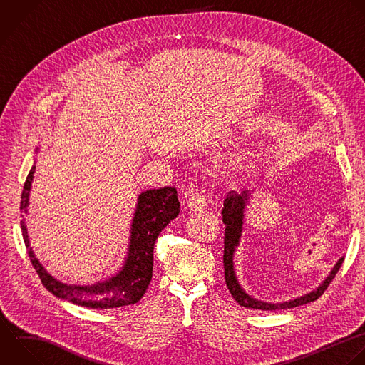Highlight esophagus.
Instances as JSON below:
<instances>
[{"mask_svg":"<svg viewBox=\"0 0 365 365\" xmlns=\"http://www.w3.org/2000/svg\"><path fill=\"white\" fill-rule=\"evenodd\" d=\"M207 205V201H205V197L202 194H194L188 198L187 201V207L188 210L191 211H197V210H201Z\"/></svg>","mask_w":365,"mask_h":365,"instance_id":"esophagus-1","label":"esophagus"}]
</instances>
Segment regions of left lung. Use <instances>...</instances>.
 <instances>
[{
  "instance_id": "8db88e82",
  "label": "left lung",
  "mask_w": 365,
  "mask_h": 365,
  "mask_svg": "<svg viewBox=\"0 0 365 365\" xmlns=\"http://www.w3.org/2000/svg\"><path fill=\"white\" fill-rule=\"evenodd\" d=\"M250 198V192L248 191H242L241 194H237L234 191H231L227 198L224 200V208L221 211L222 214V222L225 224V237H224V274H225V282L227 287L231 292V295L234 297V299L245 308H252V309H262V311H275V309H287V308H294L302 304H308L311 301H315L318 297H321L324 294V291L328 288L329 282L334 279L335 274L338 272L344 258H339L338 262L335 264V267L332 268V271L329 272V275L322 281V284L311 291L309 294H305L299 298L295 299H289L285 302H277V304H271V302H264V301H258L252 297H250L238 284V279L235 277V271H234V252L235 248L240 244V238H241V231H242V224H244V210L247 205V201Z\"/></svg>"
}]
</instances>
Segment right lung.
<instances>
[{"label":"right lung","instance_id":"1","mask_svg":"<svg viewBox=\"0 0 365 365\" xmlns=\"http://www.w3.org/2000/svg\"><path fill=\"white\" fill-rule=\"evenodd\" d=\"M34 173L36 165H33L24 182L20 205L23 214H27L29 211L30 190ZM178 214L180 201L175 188L164 187L160 190H148L141 192L138 195L131 222L130 245L124 265L117 275L93 285H70L56 279L46 271L34 255L30 247L24 220L21 221V230L30 261L36 268L43 285L51 294L81 307L108 309L131 305L143 298L153 278L155 240Z\"/></svg>","mask_w":365,"mask_h":365}]
</instances>
